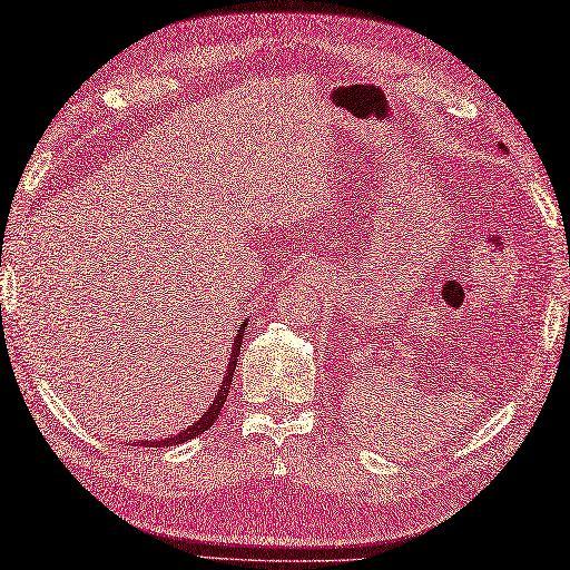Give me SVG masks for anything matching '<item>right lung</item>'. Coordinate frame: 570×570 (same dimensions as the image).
<instances>
[{"instance_id":"right-lung-1","label":"right lung","mask_w":570,"mask_h":570,"mask_svg":"<svg viewBox=\"0 0 570 570\" xmlns=\"http://www.w3.org/2000/svg\"><path fill=\"white\" fill-rule=\"evenodd\" d=\"M244 328H247V323H242V331L237 333L235 337V345H233V357H229V366H227V374L223 379V386L218 391V395H215L213 405L208 407V412H204V417L198 420L196 424H191L189 429H184V432H179L177 436H170V439H160V441H141V445H153V449H163V445H177V443H184L189 441L198 434H204L206 429L213 426V422L218 420L220 410L225 407V400H227V393H229V386H233V376H235V366H237V357H239V347H242V337H244ZM138 445V443H136Z\"/></svg>"}]
</instances>
